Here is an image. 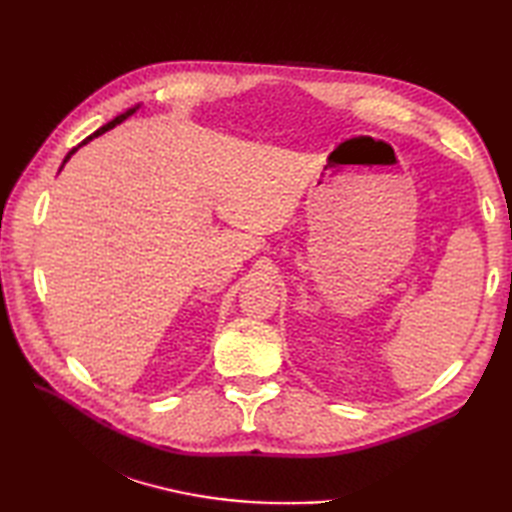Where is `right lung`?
Instances as JSON below:
<instances>
[{"label": "right lung", "instance_id": "right-lung-1", "mask_svg": "<svg viewBox=\"0 0 512 512\" xmlns=\"http://www.w3.org/2000/svg\"><path fill=\"white\" fill-rule=\"evenodd\" d=\"M138 107H140V105H134V107H129V110H127V112H123V114H118V116L114 118V121H110V123H107V125H103L101 129H96V132H94V134H90L88 138H85V140H83V143H81V145H76V147H74V149L70 151V154H68V156H65V160H63V165H65V162H68V160H70V156L74 154V151H76V149H79V147H83V145H88L92 138H96V136H101V134H105V132H107V129H112V127H116V125H121V123L125 121V118H127V116H132V114H134V112L138 110ZM63 165H61V169H63Z\"/></svg>", "mask_w": 512, "mask_h": 512}]
</instances>
